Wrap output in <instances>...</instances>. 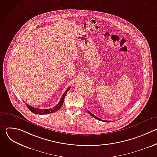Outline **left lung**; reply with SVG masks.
I'll use <instances>...</instances> for the list:
<instances>
[{"instance_id": "obj_1", "label": "left lung", "mask_w": 157, "mask_h": 157, "mask_svg": "<svg viewBox=\"0 0 157 157\" xmlns=\"http://www.w3.org/2000/svg\"><path fill=\"white\" fill-rule=\"evenodd\" d=\"M87 112H88V113L89 114H90V115H91L93 117H94V118H96V119H98V120H99V121H102V122H109V121H104V120H102V119H99V118H98V117H96V116H95L94 115H93L91 113V112H89V110H87Z\"/></svg>"}]
</instances>
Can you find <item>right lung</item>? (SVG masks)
<instances>
[{"mask_svg":"<svg viewBox=\"0 0 157 157\" xmlns=\"http://www.w3.org/2000/svg\"><path fill=\"white\" fill-rule=\"evenodd\" d=\"M71 87H68V89H66V91L64 93V94H63L59 102H58V104L55 106L53 108H50V109H38V108H35V107H33L32 106H30V105L27 104L25 103L26 105L27 106V107L29 108V109L34 114H51V113H55V112L58 110L62 106L63 104V102H64V97L66 95V93H68V91L70 90Z\"/></svg>","mask_w":157,"mask_h":157,"instance_id":"obj_1","label":"right lung"}]
</instances>
